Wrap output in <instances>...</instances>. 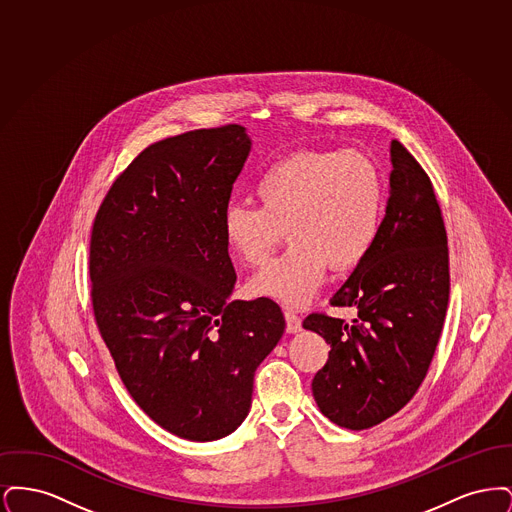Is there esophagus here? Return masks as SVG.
<instances>
[{
	"instance_id": "34e87169",
	"label": "esophagus",
	"mask_w": 512,
	"mask_h": 512,
	"mask_svg": "<svg viewBox=\"0 0 512 512\" xmlns=\"http://www.w3.org/2000/svg\"><path fill=\"white\" fill-rule=\"evenodd\" d=\"M284 318H286V330L288 334H297L301 330V318L297 317V313L292 309L284 311Z\"/></svg>"
}]
</instances>
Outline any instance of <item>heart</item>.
Returning <instances> with one entry per match:
<instances>
[{
  "instance_id": "heart-1",
  "label": "heart",
  "mask_w": 512,
  "mask_h": 512,
  "mask_svg": "<svg viewBox=\"0 0 512 512\" xmlns=\"http://www.w3.org/2000/svg\"><path fill=\"white\" fill-rule=\"evenodd\" d=\"M261 207L230 203L222 236L247 267L265 265L288 238L290 247L249 282V293L301 307L317 295L328 265L357 267L376 244L386 213V180L357 149H307L278 159L257 178Z\"/></svg>"
}]
</instances>
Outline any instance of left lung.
<instances>
[{
    "label": "left lung",
    "mask_w": 512,
    "mask_h": 512,
    "mask_svg": "<svg viewBox=\"0 0 512 512\" xmlns=\"http://www.w3.org/2000/svg\"><path fill=\"white\" fill-rule=\"evenodd\" d=\"M390 199L380 236L332 297L359 318L313 313L303 328L330 343L313 378L320 413L349 430L399 413L426 378L449 301V249L428 174L401 142L390 147Z\"/></svg>",
    "instance_id": "8db88e82"
}]
</instances>
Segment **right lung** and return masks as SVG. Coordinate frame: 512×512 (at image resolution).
Masks as SVG:
<instances>
[{
  "mask_svg": "<svg viewBox=\"0 0 512 512\" xmlns=\"http://www.w3.org/2000/svg\"><path fill=\"white\" fill-rule=\"evenodd\" d=\"M249 151L240 124L155 142L113 182L92 228L94 317L122 384L190 441L244 422L255 370L286 328L267 297L228 299L222 213Z\"/></svg>",
  "mask_w": 512,
  "mask_h": 512,
  "instance_id": "right-lung-1",
  "label": "right lung"
}]
</instances>
